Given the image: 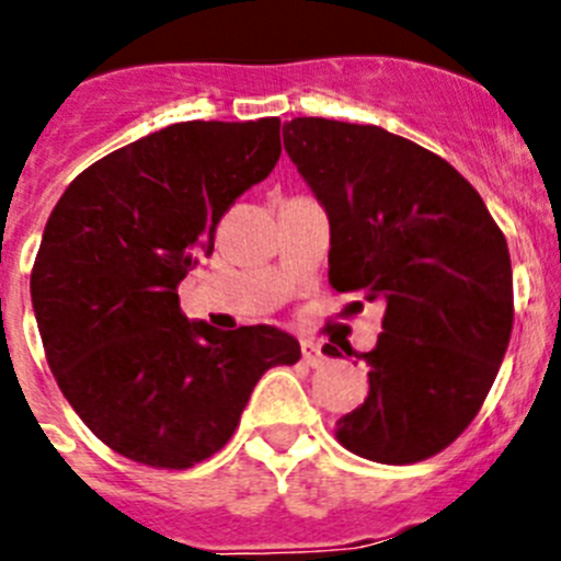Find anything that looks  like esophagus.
<instances>
[{
  "instance_id": "34e87169",
  "label": "esophagus",
  "mask_w": 561,
  "mask_h": 561,
  "mask_svg": "<svg viewBox=\"0 0 561 561\" xmlns=\"http://www.w3.org/2000/svg\"><path fill=\"white\" fill-rule=\"evenodd\" d=\"M301 357H305L307 365H321V343H316V340H301Z\"/></svg>"
}]
</instances>
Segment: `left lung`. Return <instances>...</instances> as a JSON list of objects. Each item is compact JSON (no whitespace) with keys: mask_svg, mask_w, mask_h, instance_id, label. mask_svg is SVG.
Here are the masks:
<instances>
[{"mask_svg":"<svg viewBox=\"0 0 561 561\" xmlns=\"http://www.w3.org/2000/svg\"><path fill=\"white\" fill-rule=\"evenodd\" d=\"M282 138L327 209L329 285L385 301L379 340L359 354L368 399L340 417L337 439L385 465L434 457L468 428L504 363L506 238L454 165L401 135L293 118ZM323 352L340 357L334 345Z\"/></svg>","mask_w":561,"mask_h":561,"instance_id":"8db88e82","label":"left lung"}]
</instances>
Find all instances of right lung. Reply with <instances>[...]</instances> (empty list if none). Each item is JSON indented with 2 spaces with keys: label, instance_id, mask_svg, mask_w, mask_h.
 <instances>
[{
  "label": "right lung",
  "instance_id": "right-lung-1",
  "mask_svg": "<svg viewBox=\"0 0 561 561\" xmlns=\"http://www.w3.org/2000/svg\"><path fill=\"white\" fill-rule=\"evenodd\" d=\"M279 118L182 122L82 171L51 209L30 293L62 396L115 454L182 470L227 446L260 376L301 345L187 321L176 285L274 171Z\"/></svg>",
  "mask_w": 561,
  "mask_h": 561
}]
</instances>
